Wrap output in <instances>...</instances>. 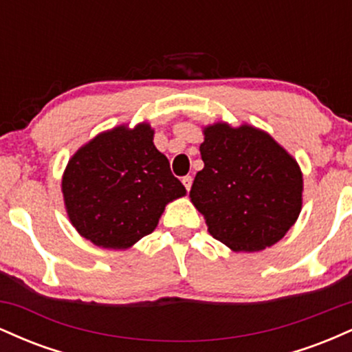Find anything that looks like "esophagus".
<instances>
[{"instance_id":"34e87169","label":"esophagus","mask_w":352,"mask_h":352,"mask_svg":"<svg viewBox=\"0 0 352 352\" xmlns=\"http://www.w3.org/2000/svg\"><path fill=\"white\" fill-rule=\"evenodd\" d=\"M192 182H193V179H192V175H185L184 179H182V184L185 185V188H187V192L190 188H192Z\"/></svg>"}]
</instances>
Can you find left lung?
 Segmentation results:
<instances>
[{"label":"left lung","instance_id":"left-lung-1","mask_svg":"<svg viewBox=\"0 0 352 352\" xmlns=\"http://www.w3.org/2000/svg\"><path fill=\"white\" fill-rule=\"evenodd\" d=\"M205 167L190 199L215 240L235 252H260L286 235L301 212L302 175L296 160L252 125L205 129Z\"/></svg>","mask_w":352,"mask_h":352}]
</instances>
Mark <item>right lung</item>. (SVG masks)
I'll list each match as a JSON object with an SVG mask.
<instances>
[{"mask_svg": "<svg viewBox=\"0 0 352 352\" xmlns=\"http://www.w3.org/2000/svg\"><path fill=\"white\" fill-rule=\"evenodd\" d=\"M148 124L99 134L67 164L63 193L71 223L102 248H129L155 230L185 187L153 145Z\"/></svg>", "mask_w": 352, "mask_h": 352, "instance_id": "right-lung-1", "label": "right lung"}]
</instances>
